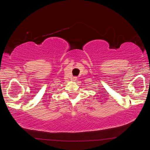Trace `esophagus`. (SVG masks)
I'll return each mask as SVG.
<instances>
[{"label": "esophagus", "instance_id": "obj_1", "mask_svg": "<svg viewBox=\"0 0 150 150\" xmlns=\"http://www.w3.org/2000/svg\"><path fill=\"white\" fill-rule=\"evenodd\" d=\"M71 80H72L73 81H76V80H77V77H73L71 79Z\"/></svg>", "mask_w": 150, "mask_h": 150}]
</instances>
